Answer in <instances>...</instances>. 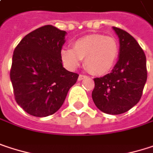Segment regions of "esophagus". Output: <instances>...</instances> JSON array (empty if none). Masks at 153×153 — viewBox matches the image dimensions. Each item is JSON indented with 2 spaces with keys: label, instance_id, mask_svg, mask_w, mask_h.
<instances>
[{
  "label": "esophagus",
  "instance_id": "1",
  "mask_svg": "<svg viewBox=\"0 0 153 153\" xmlns=\"http://www.w3.org/2000/svg\"><path fill=\"white\" fill-rule=\"evenodd\" d=\"M85 78H87L86 75H84V74H79V78H78V79H79V80H82V79H85Z\"/></svg>",
  "mask_w": 153,
  "mask_h": 153
}]
</instances>
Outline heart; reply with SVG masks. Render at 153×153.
Instances as JSON below:
<instances>
[{"mask_svg":"<svg viewBox=\"0 0 153 153\" xmlns=\"http://www.w3.org/2000/svg\"><path fill=\"white\" fill-rule=\"evenodd\" d=\"M119 51V44L114 38L91 34L76 40L73 43V48H63L60 56L69 69H75L81 59L85 58V66L91 74L104 75L113 68Z\"/></svg>","mask_w":153,"mask_h":153,"instance_id":"1","label":"heart"}]
</instances>
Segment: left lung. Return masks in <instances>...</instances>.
I'll list each match as a JSON object with an SVG mask.
<instances>
[{"mask_svg":"<svg viewBox=\"0 0 153 153\" xmlns=\"http://www.w3.org/2000/svg\"><path fill=\"white\" fill-rule=\"evenodd\" d=\"M120 38V57L111 73L95 78L93 101L100 111L121 114L141 99L147 79L146 57L136 39L126 31L113 27Z\"/></svg>","mask_w":153,"mask_h":153,"instance_id":"1","label":"left lung"}]
</instances>
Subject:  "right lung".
<instances>
[{
  "label": "right lung",
  "instance_id": "right-lung-1",
  "mask_svg": "<svg viewBox=\"0 0 153 153\" xmlns=\"http://www.w3.org/2000/svg\"><path fill=\"white\" fill-rule=\"evenodd\" d=\"M65 33L48 25L26 34L16 47L10 75L16 102L30 115L55 113L77 81L79 74L62 65Z\"/></svg>",
  "mask_w": 153,
  "mask_h": 153
}]
</instances>
